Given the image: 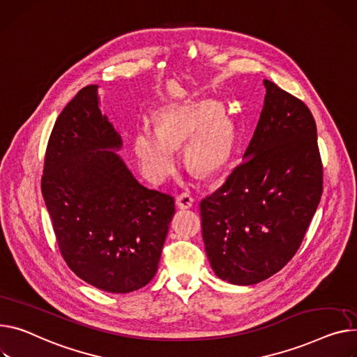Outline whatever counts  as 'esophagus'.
Returning <instances> with one entry per match:
<instances>
[{"label":"esophagus","mask_w":357,"mask_h":357,"mask_svg":"<svg viewBox=\"0 0 357 357\" xmlns=\"http://www.w3.org/2000/svg\"><path fill=\"white\" fill-rule=\"evenodd\" d=\"M192 204H194V197L189 192H182L176 198V205L179 208H191Z\"/></svg>","instance_id":"esophagus-1"}]
</instances>
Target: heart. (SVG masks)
<instances>
[{
  "instance_id": "b5f03b06",
  "label": "heart",
  "mask_w": 357,
  "mask_h": 357,
  "mask_svg": "<svg viewBox=\"0 0 357 357\" xmlns=\"http://www.w3.org/2000/svg\"><path fill=\"white\" fill-rule=\"evenodd\" d=\"M220 106L208 102L195 107L171 106L159 114L158 129L140 126L132 142L142 172L155 182L168 178L178 166L176 146L196 135L188 146V159L201 172L218 169L228 156L232 128Z\"/></svg>"
}]
</instances>
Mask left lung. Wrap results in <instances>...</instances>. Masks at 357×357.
Masks as SVG:
<instances>
[{
  "label": "left lung",
  "instance_id": "1",
  "mask_svg": "<svg viewBox=\"0 0 357 357\" xmlns=\"http://www.w3.org/2000/svg\"><path fill=\"white\" fill-rule=\"evenodd\" d=\"M264 86L244 160L199 206L211 267L236 286L267 280L289 263L323 192L312 112L275 83L264 80Z\"/></svg>",
  "mask_w": 357,
  "mask_h": 357
}]
</instances>
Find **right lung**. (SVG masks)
<instances>
[{
    "label": "right lung",
    "mask_w": 357,
    "mask_h": 357,
    "mask_svg": "<svg viewBox=\"0 0 357 357\" xmlns=\"http://www.w3.org/2000/svg\"><path fill=\"white\" fill-rule=\"evenodd\" d=\"M121 148L98 86H86L57 117L41 178L67 266L107 293H130L153 278L175 213L174 197L142 185L116 153Z\"/></svg>",
    "instance_id": "obj_1"
}]
</instances>
